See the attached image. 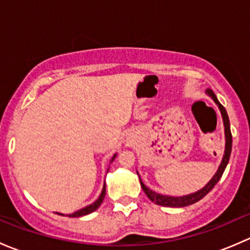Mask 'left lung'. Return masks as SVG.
<instances>
[{
  "label": "left lung",
  "mask_w": 250,
  "mask_h": 250,
  "mask_svg": "<svg viewBox=\"0 0 250 250\" xmlns=\"http://www.w3.org/2000/svg\"><path fill=\"white\" fill-rule=\"evenodd\" d=\"M208 94L213 98L214 102L218 104L219 109L221 111V115H223V120H224V125H225V137H226V147H225V155H224L223 161H221V165L219 167L218 172L215 173V175L213 176L210 181L207 184L206 186L202 188V190L197 191L195 193H191V195L188 196H183V197H170V196H163L160 195V193L153 192L152 190H150L148 188H146L143 183H141V188H143L144 192L146 193L148 198L152 201L153 203L158 204V206H163V207H175V208H180V207H188L190 204H193L196 202H198L200 200H202L204 196L209 192V191L213 190L214 186L216 185L219 180H220L221 175L223 173L225 172V168L228 166L229 160H230V155H231V148H232V134H231V129H230V121H229V116L228 112H226L225 107L219 103V100L216 99L215 94L211 89H208ZM138 173V172H137Z\"/></svg>",
  "instance_id": "1"
}]
</instances>
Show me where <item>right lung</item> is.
<instances>
[{"label":"right lung","mask_w":250,"mask_h":250,"mask_svg":"<svg viewBox=\"0 0 250 250\" xmlns=\"http://www.w3.org/2000/svg\"><path fill=\"white\" fill-rule=\"evenodd\" d=\"M115 157H116V155L113 156V157H112V160H111V161H113V158H115ZM105 193H106V186L104 185V188H103V191H102V195L99 196V198H98V200L95 201L94 203H93V204H90V206H87V207H85V208H82V209H80V210L75 211V213L70 214L69 216H70V218H78V216L87 215V214H89V213H93V211H94V210H97V209H98V207H99L100 204L103 203V201H104ZM59 215H62V214H59Z\"/></svg>","instance_id":"obj_1"}]
</instances>
